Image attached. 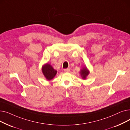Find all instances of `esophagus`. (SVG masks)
Wrapping results in <instances>:
<instances>
[{
    "instance_id": "esophagus-1",
    "label": "esophagus",
    "mask_w": 130,
    "mask_h": 130,
    "mask_svg": "<svg viewBox=\"0 0 130 130\" xmlns=\"http://www.w3.org/2000/svg\"><path fill=\"white\" fill-rule=\"evenodd\" d=\"M64 72H69L70 71V69H69V68H67V69H64Z\"/></svg>"
}]
</instances>
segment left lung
<instances>
[{"mask_svg": "<svg viewBox=\"0 0 130 130\" xmlns=\"http://www.w3.org/2000/svg\"><path fill=\"white\" fill-rule=\"evenodd\" d=\"M88 74H89V72L86 69V67L84 68L83 69L80 71V75L82 76V77L83 79H85Z\"/></svg>", "mask_w": 130, "mask_h": 130, "instance_id": "1", "label": "left lung"}]
</instances>
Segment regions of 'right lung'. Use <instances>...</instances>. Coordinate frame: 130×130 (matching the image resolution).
<instances>
[{
	"label": "right lung",
	"instance_id": "1",
	"mask_svg": "<svg viewBox=\"0 0 130 130\" xmlns=\"http://www.w3.org/2000/svg\"><path fill=\"white\" fill-rule=\"evenodd\" d=\"M42 72L44 76L48 80L52 79L57 73V71L55 70L52 66L48 64H46L43 66Z\"/></svg>",
	"mask_w": 130,
	"mask_h": 130
}]
</instances>
